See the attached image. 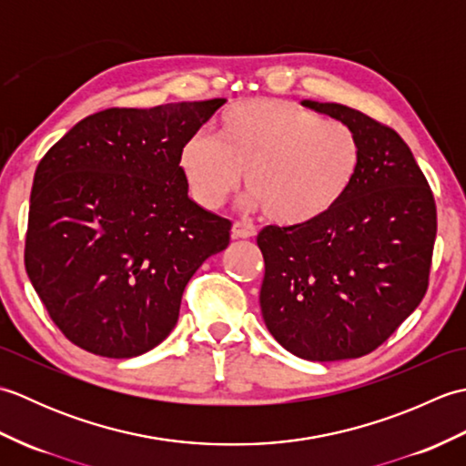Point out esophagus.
<instances>
[{"label":"esophagus","mask_w":466,"mask_h":466,"mask_svg":"<svg viewBox=\"0 0 466 466\" xmlns=\"http://www.w3.org/2000/svg\"><path fill=\"white\" fill-rule=\"evenodd\" d=\"M254 234H256V228L248 222L238 220L232 224V238H252Z\"/></svg>","instance_id":"esophagus-1"}]
</instances>
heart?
<instances>
[{"label": "heart", "instance_id": "heart-1", "mask_svg": "<svg viewBox=\"0 0 466 466\" xmlns=\"http://www.w3.org/2000/svg\"><path fill=\"white\" fill-rule=\"evenodd\" d=\"M180 172L192 200L218 210L244 180V202L274 222L319 220L342 200L360 166L349 124L322 120L292 102L244 100L218 117L214 137L194 134L180 147Z\"/></svg>", "mask_w": 466, "mask_h": 466}]
</instances>
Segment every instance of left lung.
Segmentation results:
<instances>
[{
    "instance_id": "obj_1",
    "label": "left lung",
    "mask_w": 466,
    "mask_h": 466,
    "mask_svg": "<svg viewBox=\"0 0 466 466\" xmlns=\"http://www.w3.org/2000/svg\"><path fill=\"white\" fill-rule=\"evenodd\" d=\"M300 104L352 127L360 166L329 214L260 230L262 319L299 359H359L389 339L427 292L437 206L397 132L349 106Z\"/></svg>"
}]
</instances>
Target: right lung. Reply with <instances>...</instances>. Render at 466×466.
Segmentation results:
<instances>
[{
  "instance_id": "add662e5",
  "label": "right lung",
  "mask_w": 466,
  "mask_h": 466,
  "mask_svg": "<svg viewBox=\"0 0 466 466\" xmlns=\"http://www.w3.org/2000/svg\"><path fill=\"white\" fill-rule=\"evenodd\" d=\"M224 104L110 107L39 162L25 270L80 349L107 359L152 350L176 326L187 280L230 244L232 222L187 196L177 164L182 144Z\"/></svg>"
}]
</instances>
